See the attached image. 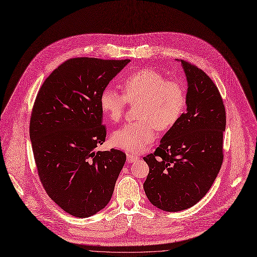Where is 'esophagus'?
<instances>
[{"label": "esophagus", "mask_w": 257, "mask_h": 257, "mask_svg": "<svg viewBox=\"0 0 257 257\" xmlns=\"http://www.w3.org/2000/svg\"><path fill=\"white\" fill-rule=\"evenodd\" d=\"M126 159H127V163L132 164V163H135L136 161L139 160V156H137V155L132 154V153H127L126 154Z\"/></svg>", "instance_id": "esophagus-1"}]
</instances>
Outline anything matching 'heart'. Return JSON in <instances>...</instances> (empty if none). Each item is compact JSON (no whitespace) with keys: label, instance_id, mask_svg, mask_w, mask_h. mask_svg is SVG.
Instances as JSON below:
<instances>
[{"label":"heart","instance_id":"heart-1","mask_svg":"<svg viewBox=\"0 0 257 257\" xmlns=\"http://www.w3.org/2000/svg\"><path fill=\"white\" fill-rule=\"evenodd\" d=\"M120 93L106 87L100 95L102 112L112 121H118L130 104L139 103L136 116L139 120L116 130L112 144L122 150L141 152L155 138L156 128L167 131L182 117L186 107V91L176 80H168L162 73L151 68L137 70L126 76Z\"/></svg>","mask_w":257,"mask_h":257}]
</instances>
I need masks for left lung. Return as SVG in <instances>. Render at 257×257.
Wrapping results in <instances>:
<instances>
[{
  "label": "left lung",
  "instance_id": "obj_1",
  "mask_svg": "<svg viewBox=\"0 0 257 257\" xmlns=\"http://www.w3.org/2000/svg\"><path fill=\"white\" fill-rule=\"evenodd\" d=\"M178 62L187 79L186 112L143 159L149 167L143 185L148 200L168 212L192 207L211 188L223 161L226 123L222 97L211 78L186 61Z\"/></svg>",
  "mask_w": 257,
  "mask_h": 257
}]
</instances>
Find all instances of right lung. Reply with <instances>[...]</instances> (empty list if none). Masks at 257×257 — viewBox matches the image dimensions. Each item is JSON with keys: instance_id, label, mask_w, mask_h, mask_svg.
Instances as JSON below:
<instances>
[{"instance_id": "obj_1", "label": "right lung", "mask_w": 257, "mask_h": 257, "mask_svg": "<svg viewBox=\"0 0 257 257\" xmlns=\"http://www.w3.org/2000/svg\"><path fill=\"white\" fill-rule=\"evenodd\" d=\"M130 60L75 57L55 69L39 90L30 138L41 183L67 213L85 218L110 202L126 156L94 151L106 139L100 95Z\"/></svg>"}]
</instances>
